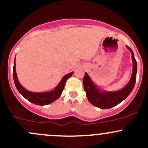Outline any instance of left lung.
I'll use <instances>...</instances> for the list:
<instances>
[{
  "mask_svg": "<svg viewBox=\"0 0 148 148\" xmlns=\"http://www.w3.org/2000/svg\"><path fill=\"white\" fill-rule=\"evenodd\" d=\"M131 53L133 60V72L129 83L122 89L116 91H106L100 88L92 82L87 73L84 77V90L86 92L88 101L94 106L100 109H110L116 106L127 98L134 89L136 80L137 73V62H136L133 50L126 46Z\"/></svg>",
  "mask_w": 148,
  "mask_h": 148,
  "instance_id": "left-lung-1",
  "label": "left lung"
}]
</instances>
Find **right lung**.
<instances>
[{
  "mask_svg": "<svg viewBox=\"0 0 148 148\" xmlns=\"http://www.w3.org/2000/svg\"><path fill=\"white\" fill-rule=\"evenodd\" d=\"M15 59L14 61V66H13V79L14 82L15 84V86L17 89L18 90L19 93L29 100L31 103L35 104V105H46L48 104L52 103L56 100L57 99L60 98L63 89H64V84L68 79L71 77L73 74V71L69 74H66L62 79H61L60 82L58 84V85L53 89V90L47 92H32L29 91V90H26L23 86H22L20 84H19L18 79H17V73L15 70Z\"/></svg>",
  "mask_w": 148,
  "mask_h": 148,
  "instance_id": "right-lung-1",
  "label": "right lung"
}]
</instances>
